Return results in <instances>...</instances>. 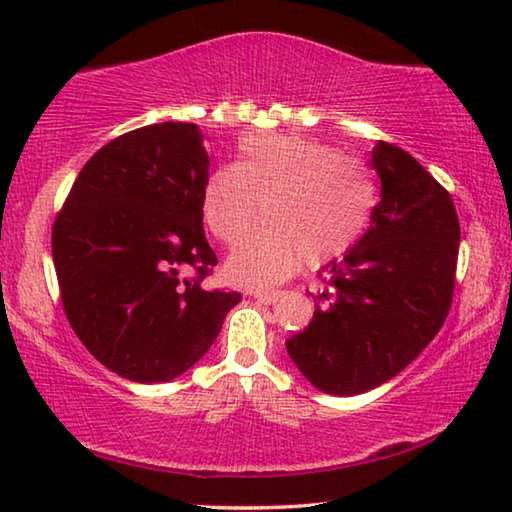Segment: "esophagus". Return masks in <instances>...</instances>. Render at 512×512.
Instances as JSON below:
<instances>
[{
    "label": "esophagus",
    "mask_w": 512,
    "mask_h": 512,
    "mask_svg": "<svg viewBox=\"0 0 512 512\" xmlns=\"http://www.w3.org/2000/svg\"><path fill=\"white\" fill-rule=\"evenodd\" d=\"M257 302H262V305H273V302H277V298L282 296V291H255L250 293Z\"/></svg>",
    "instance_id": "34e87169"
}]
</instances>
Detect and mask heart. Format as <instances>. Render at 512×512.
<instances>
[{
  "label": "heart",
  "mask_w": 512,
  "mask_h": 512,
  "mask_svg": "<svg viewBox=\"0 0 512 512\" xmlns=\"http://www.w3.org/2000/svg\"><path fill=\"white\" fill-rule=\"evenodd\" d=\"M262 203L264 228L225 264L241 287H266L300 264L343 257L366 232L375 210V180L366 164L309 137L250 133L237 167L216 169L203 187V219L225 246L248 235Z\"/></svg>",
  "instance_id": "1"
}]
</instances>
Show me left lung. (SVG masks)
I'll return each instance as SVG.
<instances>
[{
	"label": "left lung",
	"instance_id": "left-lung-1",
	"mask_svg": "<svg viewBox=\"0 0 512 512\" xmlns=\"http://www.w3.org/2000/svg\"><path fill=\"white\" fill-rule=\"evenodd\" d=\"M381 201L370 228L327 266L311 323L287 341L318 391L368 393L427 348L452 307L461 225L452 196L400 146L377 142Z\"/></svg>",
	"mask_w": 512,
	"mask_h": 512
}]
</instances>
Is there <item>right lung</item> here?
<instances>
[{"mask_svg": "<svg viewBox=\"0 0 512 512\" xmlns=\"http://www.w3.org/2000/svg\"><path fill=\"white\" fill-rule=\"evenodd\" d=\"M207 173L196 124H151L101 146L56 216L51 253L67 320L119 377H180L241 300L201 287L216 266L203 230Z\"/></svg>", "mask_w": 512, "mask_h": 512, "instance_id": "1", "label": "right lung"}]
</instances>
